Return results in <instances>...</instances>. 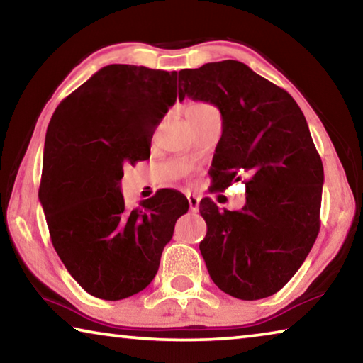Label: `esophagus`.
Here are the masks:
<instances>
[{"label":"esophagus","mask_w":363,"mask_h":363,"mask_svg":"<svg viewBox=\"0 0 363 363\" xmlns=\"http://www.w3.org/2000/svg\"><path fill=\"white\" fill-rule=\"evenodd\" d=\"M187 201H189V210L190 213H196L199 211V205H200V199L195 195H187Z\"/></svg>","instance_id":"34e87169"}]
</instances>
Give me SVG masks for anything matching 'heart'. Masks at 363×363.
Segmentation results:
<instances>
[{
  "label": "heart",
  "instance_id": "1",
  "mask_svg": "<svg viewBox=\"0 0 363 363\" xmlns=\"http://www.w3.org/2000/svg\"><path fill=\"white\" fill-rule=\"evenodd\" d=\"M208 104H201V102H195V104H192V106H190L189 108H196V107H206Z\"/></svg>",
  "mask_w": 363,
  "mask_h": 363
}]
</instances>
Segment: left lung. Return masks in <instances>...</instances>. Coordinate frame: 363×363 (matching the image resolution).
I'll use <instances>...</instances> for the list:
<instances>
[{"label": "left lung", "instance_id": "1", "mask_svg": "<svg viewBox=\"0 0 363 363\" xmlns=\"http://www.w3.org/2000/svg\"><path fill=\"white\" fill-rule=\"evenodd\" d=\"M179 97L214 104L223 136L213 158V189L247 176V203L219 211L200 201L208 272L233 298L255 301L281 290L320 230L323 164L296 101L238 60L179 72Z\"/></svg>", "mask_w": 363, "mask_h": 363}]
</instances>
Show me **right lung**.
<instances>
[{"label":"right lung","instance_id":"obj_1","mask_svg":"<svg viewBox=\"0 0 363 363\" xmlns=\"http://www.w3.org/2000/svg\"><path fill=\"white\" fill-rule=\"evenodd\" d=\"M176 99L177 72L112 64L67 96L49 123L38 196L60 261L96 298L143 291L189 210L171 189L128 210L120 190L123 164L150 157L155 128Z\"/></svg>","mask_w":363,"mask_h":363}]
</instances>
